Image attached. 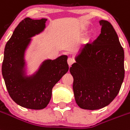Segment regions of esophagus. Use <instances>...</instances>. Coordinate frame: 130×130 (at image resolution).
<instances>
[{"label": "esophagus", "instance_id": "1", "mask_svg": "<svg viewBox=\"0 0 130 130\" xmlns=\"http://www.w3.org/2000/svg\"><path fill=\"white\" fill-rule=\"evenodd\" d=\"M74 60L73 59V58H71V57L68 58V60H67V63H68V65H69V67L71 66L72 64L74 63Z\"/></svg>", "mask_w": 130, "mask_h": 130}]
</instances>
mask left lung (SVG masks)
Returning <instances> with one entry per match:
<instances>
[{"mask_svg":"<svg viewBox=\"0 0 130 130\" xmlns=\"http://www.w3.org/2000/svg\"><path fill=\"white\" fill-rule=\"evenodd\" d=\"M101 34L81 48L70 68L75 101L81 109L97 110L109 105L124 78V52L109 21L100 20Z\"/></svg>","mask_w":130,"mask_h":130,"instance_id":"obj_1","label":"left lung"}]
</instances>
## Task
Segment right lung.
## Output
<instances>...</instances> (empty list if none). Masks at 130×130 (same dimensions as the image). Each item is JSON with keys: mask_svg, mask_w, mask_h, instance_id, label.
I'll return each mask as SVG.
<instances>
[{"mask_svg": "<svg viewBox=\"0 0 130 130\" xmlns=\"http://www.w3.org/2000/svg\"><path fill=\"white\" fill-rule=\"evenodd\" d=\"M47 19L25 18L15 28L4 48L2 74L10 96L14 102L27 109H44L52 98L53 87L69 70L67 56L46 59L37 71L26 75L25 53L31 37L46 28Z\"/></svg>", "mask_w": 130, "mask_h": 130, "instance_id": "1", "label": "right lung"}]
</instances>
